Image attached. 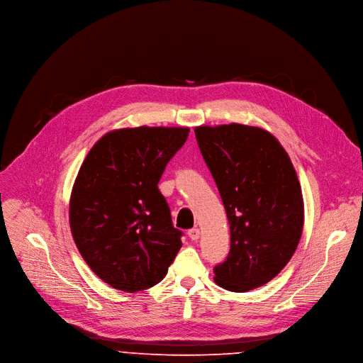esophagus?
I'll return each mask as SVG.
<instances>
[{
  "label": "esophagus",
  "mask_w": 363,
  "mask_h": 363,
  "mask_svg": "<svg viewBox=\"0 0 363 363\" xmlns=\"http://www.w3.org/2000/svg\"><path fill=\"white\" fill-rule=\"evenodd\" d=\"M188 236L191 238V240H199L200 239V230L196 227L188 230Z\"/></svg>",
  "instance_id": "34e87169"
}]
</instances>
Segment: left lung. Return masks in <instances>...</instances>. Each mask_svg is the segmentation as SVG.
Masks as SVG:
<instances>
[{
    "label": "left lung",
    "mask_w": 363,
    "mask_h": 363,
    "mask_svg": "<svg viewBox=\"0 0 363 363\" xmlns=\"http://www.w3.org/2000/svg\"><path fill=\"white\" fill-rule=\"evenodd\" d=\"M230 224V252L214 282L246 292L274 279L301 239L304 201L292 162L268 130L246 124L195 127Z\"/></svg>",
    "instance_id": "obj_1"
}]
</instances>
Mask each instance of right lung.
<instances>
[{"label":"right lung","instance_id":"obj_1","mask_svg":"<svg viewBox=\"0 0 363 363\" xmlns=\"http://www.w3.org/2000/svg\"><path fill=\"white\" fill-rule=\"evenodd\" d=\"M188 133V127L113 130L81 164L69 200L72 238L92 272L118 291L160 282L182 246L157 182Z\"/></svg>","mask_w":363,"mask_h":363}]
</instances>
